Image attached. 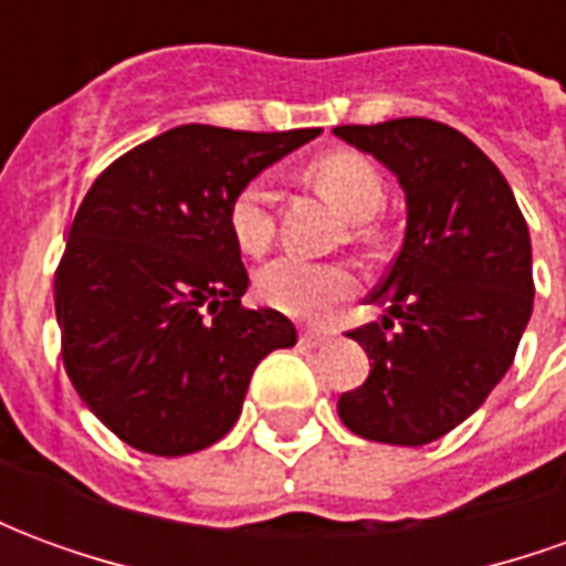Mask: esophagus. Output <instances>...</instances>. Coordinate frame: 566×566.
<instances>
[{
	"label": "esophagus",
	"instance_id": "obj_1",
	"mask_svg": "<svg viewBox=\"0 0 566 566\" xmlns=\"http://www.w3.org/2000/svg\"><path fill=\"white\" fill-rule=\"evenodd\" d=\"M300 343L306 345V348H321V345L331 343V333L315 331V327H306V331L300 333Z\"/></svg>",
	"mask_w": 566,
	"mask_h": 566
}]
</instances>
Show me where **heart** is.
<instances>
[{
    "mask_svg": "<svg viewBox=\"0 0 566 566\" xmlns=\"http://www.w3.org/2000/svg\"><path fill=\"white\" fill-rule=\"evenodd\" d=\"M308 178L336 209L352 221H367L385 202V181L379 169L357 150H333L308 166ZM230 233L245 254H263L275 233L266 181H248L230 202ZM355 272L336 263L284 258L270 260L258 275V291L263 303L294 318H321L327 308L355 294Z\"/></svg>",
    "mask_w": 566,
    "mask_h": 566,
    "instance_id": "obj_1",
    "label": "heart"
}]
</instances>
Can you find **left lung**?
<instances>
[{"instance_id":"obj_1","label":"left lung","mask_w":566,"mask_h":566,"mask_svg":"<svg viewBox=\"0 0 566 566\" xmlns=\"http://www.w3.org/2000/svg\"><path fill=\"white\" fill-rule=\"evenodd\" d=\"M333 133L385 163L406 193L403 248L369 294L388 315L348 333L373 369L336 409L357 437L424 446L473 416L512 367L534 308L531 233L503 172L454 127L397 117Z\"/></svg>"}]
</instances>
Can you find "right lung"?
Returning <instances> with one entry per match:
<instances>
[{"instance_id":"obj_1","label":"right lung","mask_w":566,"mask_h":566,"mask_svg":"<svg viewBox=\"0 0 566 566\" xmlns=\"http://www.w3.org/2000/svg\"><path fill=\"white\" fill-rule=\"evenodd\" d=\"M321 129L245 133L185 124L105 169L69 230L54 303L63 367L112 433L178 458L227 437L251 373L296 331L245 308L230 202Z\"/></svg>"}]
</instances>
